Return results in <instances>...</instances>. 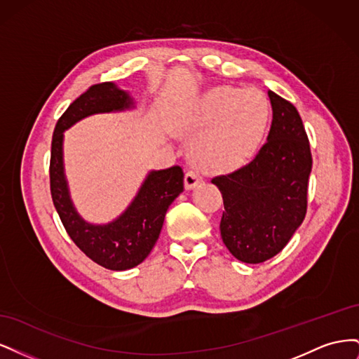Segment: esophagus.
I'll use <instances>...</instances> for the list:
<instances>
[{"mask_svg": "<svg viewBox=\"0 0 359 359\" xmlns=\"http://www.w3.org/2000/svg\"><path fill=\"white\" fill-rule=\"evenodd\" d=\"M202 182V177L199 175V173L196 170H189L186 173V189L190 190V189H194L198 186V184Z\"/></svg>", "mask_w": 359, "mask_h": 359, "instance_id": "1", "label": "esophagus"}]
</instances>
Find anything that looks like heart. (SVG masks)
Listing matches in <instances>:
<instances>
[{
	"instance_id": "b5f03b06",
	"label": "heart",
	"mask_w": 359,
	"mask_h": 359,
	"mask_svg": "<svg viewBox=\"0 0 359 359\" xmlns=\"http://www.w3.org/2000/svg\"><path fill=\"white\" fill-rule=\"evenodd\" d=\"M269 103L257 90L217 86L205 93L178 126L181 135H198L190 153L205 169L227 170L255 154L269 123Z\"/></svg>"
}]
</instances>
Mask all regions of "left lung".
<instances>
[{
	"label": "left lung",
	"mask_w": 359,
	"mask_h": 359,
	"mask_svg": "<svg viewBox=\"0 0 359 359\" xmlns=\"http://www.w3.org/2000/svg\"><path fill=\"white\" fill-rule=\"evenodd\" d=\"M268 95L273 124L265 145L245 166L211 180L224 203L222 240L245 264L280 253L307 212L313 160L306 128L295 106L273 91Z\"/></svg>",
	"instance_id": "obj_1"
}]
</instances>
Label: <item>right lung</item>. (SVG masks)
I'll return each instance as SVG.
<instances>
[{
    "label": "right lung",
    "mask_w": 359,
    "mask_h": 359,
    "mask_svg": "<svg viewBox=\"0 0 359 359\" xmlns=\"http://www.w3.org/2000/svg\"><path fill=\"white\" fill-rule=\"evenodd\" d=\"M132 104L128 94L111 82L91 85L60 116L52 135L50 194L61 223L81 252L112 271L133 268L149 255L169 205L184 190V172L181 166L151 172L121 217L109 224L94 226L83 222L72 205L62 169V132L88 115L123 111Z\"/></svg>",
    "instance_id": "obj_1"
}]
</instances>
